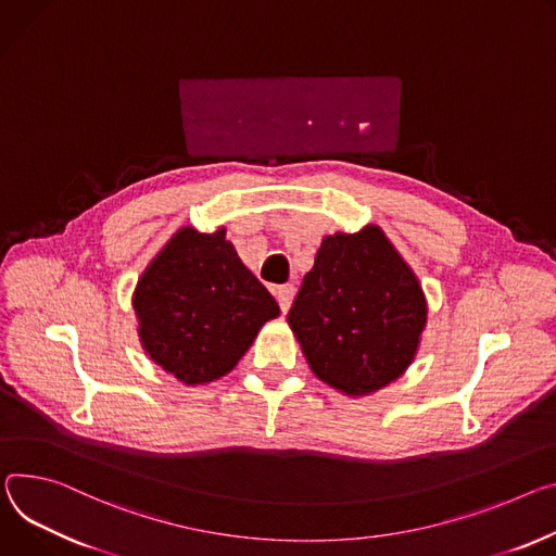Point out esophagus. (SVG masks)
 I'll use <instances>...</instances> for the list:
<instances>
[{"mask_svg":"<svg viewBox=\"0 0 556 556\" xmlns=\"http://www.w3.org/2000/svg\"><path fill=\"white\" fill-rule=\"evenodd\" d=\"M275 296H277V301H279L281 313H288V308H290V304H292V296H294V286H292V283L277 286V288H275Z\"/></svg>","mask_w":556,"mask_h":556,"instance_id":"obj_1","label":"esophagus"}]
</instances>
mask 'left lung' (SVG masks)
Segmentation results:
<instances>
[{
  "mask_svg": "<svg viewBox=\"0 0 556 556\" xmlns=\"http://www.w3.org/2000/svg\"><path fill=\"white\" fill-rule=\"evenodd\" d=\"M426 319L419 279L379 226L324 237L288 313L315 377L352 396L406 372Z\"/></svg>",
  "mask_w": 556,
  "mask_h": 556,
  "instance_id": "obj_1",
  "label": "left lung"
}]
</instances>
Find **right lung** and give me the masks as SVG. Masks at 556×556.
I'll list each match as a JSON object with an SVG mask.
<instances>
[{"mask_svg": "<svg viewBox=\"0 0 556 556\" xmlns=\"http://www.w3.org/2000/svg\"><path fill=\"white\" fill-rule=\"evenodd\" d=\"M132 308L146 355L186 386L230 372L260 328L279 317L264 283L239 260L226 228H179L137 281Z\"/></svg>", "mask_w": 556, "mask_h": 556, "instance_id": "add662e5", "label": "right lung"}]
</instances>
